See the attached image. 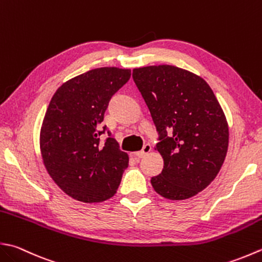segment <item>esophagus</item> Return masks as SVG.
Returning <instances> with one entry per match:
<instances>
[{
  "label": "esophagus",
  "mask_w": 262,
  "mask_h": 262,
  "mask_svg": "<svg viewBox=\"0 0 262 262\" xmlns=\"http://www.w3.org/2000/svg\"><path fill=\"white\" fill-rule=\"evenodd\" d=\"M150 151H151V145L150 144H144V146H143L141 151H138V152L135 153V157L142 158V157H144L145 155H147V153Z\"/></svg>",
  "instance_id": "esophagus-1"
}]
</instances>
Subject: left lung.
Here are the masks:
<instances>
[{"label":"left lung","instance_id":"left-lung-1","mask_svg":"<svg viewBox=\"0 0 262 262\" xmlns=\"http://www.w3.org/2000/svg\"><path fill=\"white\" fill-rule=\"evenodd\" d=\"M133 79L158 132L156 148L161 173L151 178L155 191L184 200L206 188L222 168L228 147V126L212 90L201 77L173 66L133 70Z\"/></svg>","mask_w":262,"mask_h":262}]
</instances>
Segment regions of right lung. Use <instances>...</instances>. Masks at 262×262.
<instances>
[{
    "label": "right lung",
    "instance_id": "obj_1",
    "mask_svg": "<svg viewBox=\"0 0 262 262\" xmlns=\"http://www.w3.org/2000/svg\"><path fill=\"white\" fill-rule=\"evenodd\" d=\"M129 78V69L90 70L59 87L50 102L40 152L50 176L75 200L102 202L119 187L129 159L102 121L111 97Z\"/></svg>",
    "mask_w": 262,
    "mask_h": 262
}]
</instances>
